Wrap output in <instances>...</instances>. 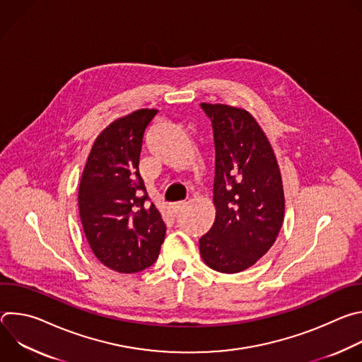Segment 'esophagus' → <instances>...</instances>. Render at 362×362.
Masks as SVG:
<instances>
[{"mask_svg":"<svg viewBox=\"0 0 362 362\" xmlns=\"http://www.w3.org/2000/svg\"><path fill=\"white\" fill-rule=\"evenodd\" d=\"M186 206V202H176V203H173V204H170V211H172V214H179L183 208Z\"/></svg>","mask_w":362,"mask_h":362,"instance_id":"1","label":"esophagus"}]
</instances>
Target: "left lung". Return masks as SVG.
Returning a JSON list of instances; mask_svg holds the SVG:
<instances>
[{
  "label": "left lung",
  "instance_id": "1",
  "mask_svg": "<svg viewBox=\"0 0 362 362\" xmlns=\"http://www.w3.org/2000/svg\"><path fill=\"white\" fill-rule=\"evenodd\" d=\"M215 141L216 218L199 239L209 268L236 274L255 265L281 230L285 197L279 166L261 126L242 109L202 103Z\"/></svg>",
  "mask_w": 362,
  "mask_h": 362
}]
</instances>
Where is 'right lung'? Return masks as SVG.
Wrapping results in <instances>:
<instances>
[{
    "label": "right lung",
    "instance_id": "right-lung-1",
    "mask_svg": "<svg viewBox=\"0 0 362 362\" xmlns=\"http://www.w3.org/2000/svg\"><path fill=\"white\" fill-rule=\"evenodd\" d=\"M158 110L117 119L95 139L78 187L80 219L97 259L122 274L156 262L166 225L139 172L147 126Z\"/></svg>",
    "mask_w": 362,
    "mask_h": 362
}]
</instances>
